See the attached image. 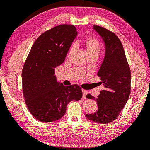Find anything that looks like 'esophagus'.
I'll use <instances>...</instances> for the list:
<instances>
[{
    "instance_id": "1",
    "label": "esophagus",
    "mask_w": 150,
    "mask_h": 150,
    "mask_svg": "<svg viewBox=\"0 0 150 150\" xmlns=\"http://www.w3.org/2000/svg\"><path fill=\"white\" fill-rule=\"evenodd\" d=\"M87 94H88V91L85 90H83V98L84 99H86Z\"/></svg>"
}]
</instances>
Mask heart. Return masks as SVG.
I'll list each match as a JSON object with an SVG mask.
<instances>
[{
    "label": "heart",
    "mask_w": 150,
    "mask_h": 150,
    "mask_svg": "<svg viewBox=\"0 0 150 150\" xmlns=\"http://www.w3.org/2000/svg\"><path fill=\"white\" fill-rule=\"evenodd\" d=\"M84 44L86 48L88 55H96L98 57L101 51V44L97 38L94 37H88L84 41ZM74 49L75 46L72 45L69 49L68 54L71 55Z\"/></svg>",
    "instance_id": "heart-1"
}]
</instances>
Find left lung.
Returning a JSON list of instances; mask_svg holds the SVG:
<instances>
[{"instance_id":"obj_1","label":"left lung","mask_w":150,"mask_h":150,"mask_svg":"<svg viewBox=\"0 0 150 150\" xmlns=\"http://www.w3.org/2000/svg\"><path fill=\"white\" fill-rule=\"evenodd\" d=\"M93 29L102 37L105 44V56L98 76L105 89L98 98L90 94L86 98L97 101L98 110L86 114V118L98 124H108L115 120L127 103L131 93V70L119 38L102 26Z\"/></svg>"}]
</instances>
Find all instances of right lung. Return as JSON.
I'll list each match as a JSON object with an SVG mask.
<instances>
[{
  "mask_svg": "<svg viewBox=\"0 0 150 150\" xmlns=\"http://www.w3.org/2000/svg\"><path fill=\"white\" fill-rule=\"evenodd\" d=\"M77 34V29L71 25H60L45 31L37 38L25 62L23 96L32 115L40 122L61 119L67 105L83 96L77 84L65 86L54 76V68L64 62Z\"/></svg>",
  "mask_w": 150,
  "mask_h": 150,
  "instance_id": "right-lung-1",
  "label": "right lung"
}]
</instances>
